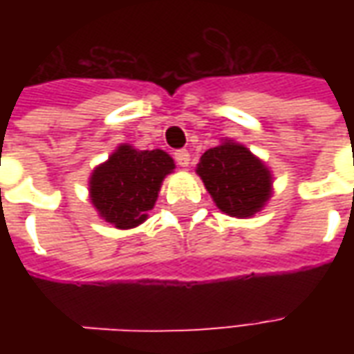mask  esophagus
Returning a JSON list of instances; mask_svg holds the SVG:
<instances>
[{"label":"esophagus","instance_id":"esophagus-1","mask_svg":"<svg viewBox=\"0 0 354 354\" xmlns=\"http://www.w3.org/2000/svg\"><path fill=\"white\" fill-rule=\"evenodd\" d=\"M174 159H176V162L180 165V167H187L189 165V151L187 149H178L176 153H174Z\"/></svg>","mask_w":354,"mask_h":354}]
</instances>
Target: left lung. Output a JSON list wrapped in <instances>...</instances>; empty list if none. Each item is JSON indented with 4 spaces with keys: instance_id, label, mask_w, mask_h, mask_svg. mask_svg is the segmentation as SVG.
Wrapping results in <instances>:
<instances>
[{
    "instance_id": "obj_1",
    "label": "left lung",
    "mask_w": 354,
    "mask_h": 354,
    "mask_svg": "<svg viewBox=\"0 0 354 354\" xmlns=\"http://www.w3.org/2000/svg\"><path fill=\"white\" fill-rule=\"evenodd\" d=\"M197 174L216 207L233 218H252L273 195V174L266 162L235 140L225 138L201 155Z\"/></svg>"
}]
</instances>
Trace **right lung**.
<instances>
[{
    "label": "right lung",
    "instance_id": "1",
    "mask_svg": "<svg viewBox=\"0 0 354 354\" xmlns=\"http://www.w3.org/2000/svg\"><path fill=\"white\" fill-rule=\"evenodd\" d=\"M174 169V159L162 149L142 151L121 144L91 172L88 197L102 220L117 230H132L146 222L162 180Z\"/></svg>",
    "mask_w": 354,
    "mask_h": 354
}]
</instances>
